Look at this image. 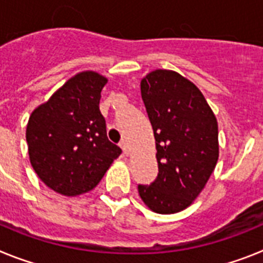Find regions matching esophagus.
<instances>
[{
	"instance_id": "1",
	"label": "esophagus",
	"mask_w": 263,
	"mask_h": 263,
	"mask_svg": "<svg viewBox=\"0 0 263 263\" xmlns=\"http://www.w3.org/2000/svg\"><path fill=\"white\" fill-rule=\"evenodd\" d=\"M120 146H121V148L124 150L125 154H126V155L130 154V145H129V142H127L126 139H124V141L120 143Z\"/></svg>"
}]
</instances>
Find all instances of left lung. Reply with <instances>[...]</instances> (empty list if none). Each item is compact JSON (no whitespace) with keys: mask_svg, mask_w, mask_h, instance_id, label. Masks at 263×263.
Returning <instances> with one entry per match:
<instances>
[{"mask_svg":"<svg viewBox=\"0 0 263 263\" xmlns=\"http://www.w3.org/2000/svg\"><path fill=\"white\" fill-rule=\"evenodd\" d=\"M141 95L154 130L157 179L138 185L147 208L180 212L205 187L218 159V125L201 90L171 69H155L141 80Z\"/></svg>","mask_w":263,"mask_h":263,"instance_id":"obj_1","label":"left lung"}]
</instances>
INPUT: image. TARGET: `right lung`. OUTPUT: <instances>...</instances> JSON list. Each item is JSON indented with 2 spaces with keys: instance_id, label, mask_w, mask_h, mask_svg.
I'll use <instances>...</instances> for the list:
<instances>
[{
  "instance_id": "obj_1",
  "label": "right lung",
  "mask_w": 263,
  "mask_h": 263,
  "mask_svg": "<svg viewBox=\"0 0 263 263\" xmlns=\"http://www.w3.org/2000/svg\"><path fill=\"white\" fill-rule=\"evenodd\" d=\"M108 79L96 71L72 76L32 110L26 127L29 158L52 191L79 196L92 191L121 148L106 137L99 104Z\"/></svg>"
}]
</instances>
